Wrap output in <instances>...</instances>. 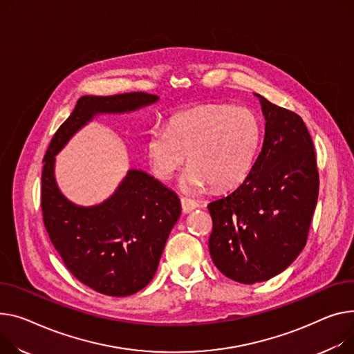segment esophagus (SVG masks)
Masks as SVG:
<instances>
[{
    "label": "esophagus",
    "mask_w": 354,
    "mask_h": 354,
    "mask_svg": "<svg viewBox=\"0 0 354 354\" xmlns=\"http://www.w3.org/2000/svg\"><path fill=\"white\" fill-rule=\"evenodd\" d=\"M180 205H182V210L185 214H189L194 209L198 207V202L189 198H180Z\"/></svg>",
    "instance_id": "esophagus-1"
}]
</instances>
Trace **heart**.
I'll return each mask as SVG.
<instances>
[{"label":"heart","mask_w":354,"mask_h":354,"mask_svg":"<svg viewBox=\"0 0 354 354\" xmlns=\"http://www.w3.org/2000/svg\"><path fill=\"white\" fill-rule=\"evenodd\" d=\"M262 139V127L248 106L206 105L174 116L168 128L149 132L147 151L153 174L169 180L186 162L182 178L186 192L207 183L229 189L250 172Z\"/></svg>","instance_id":"1"}]
</instances>
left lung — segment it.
Instances as JSON below:
<instances>
[{"mask_svg": "<svg viewBox=\"0 0 354 354\" xmlns=\"http://www.w3.org/2000/svg\"><path fill=\"white\" fill-rule=\"evenodd\" d=\"M265 139L243 182L207 205L215 266L245 285L283 272L308 241L319 195L312 136L301 118L257 95Z\"/></svg>", "mask_w": 354, "mask_h": 354, "instance_id": "8db88e82", "label": "left lung"}]
</instances>
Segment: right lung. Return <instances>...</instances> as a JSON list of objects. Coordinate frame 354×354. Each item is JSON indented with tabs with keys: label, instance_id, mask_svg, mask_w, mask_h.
<instances>
[{
	"label": "right lung",
	"instance_id": "right-lung-1",
	"mask_svg": "<svg viewBox=\"0 0 354 354\" xmlns=\"http://www.w3.org/2000/svg\"><path fill=\"white\" fill-rule=\"evenodd\" d=\"M156 101V95L147 92L81 97L44 156L41 209L45 229L71 274L102 295L129 296L152 280L180 215L179 198L147 172L131 169L104 203L77 206L58 189L55 155L93 115L129 112Z\"/></svg>",
	"mask_w": 354,
	"mask_h": 354
}]
</instances>
